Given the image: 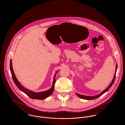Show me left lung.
<instances>
[{
	"label": "left lung",
	"instance_id": "8db88e82",
	"mask_svg": "<svg viewBox=\"0 0 125 125\" xmlns=\"http://www.w3.org/2000/svg\"><path fill=\"white\" fill-rule=\"evenodd\" d=\"M117 64H116V70H115V75H114V78L113 79V81H112L111 83L110 84V85L107 87V88H106V89H105L102 92H101L100 94H99V95H97V96H84V95H80V94H79L78 93H76V95L78 97H79V98H81V99H85V100H94V99H96L98 98H99V97H100L101 96H102L103 94H104L105 92H106V91H107L109 89H110V88L112 87V86L113 85L114 81H115V76H116V70H117Z\"/></svg>",
	"mask_w": 125,
	"mask_h": 125
}]
</instances>
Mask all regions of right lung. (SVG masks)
<instances>
[{
	"label": "right lung",
	"mask_w": 125,
	"mask_h": 125,
	"mask_svg": "<svg viewBox=\"0 0 125 125\" xmlns=\"http://www.w3.org/2000/svg\"><path fill=\"white\" fill-rule=\"evenodd\" d=\"M10 72L11 73V75H12L13 80L14 82L15 83V84H16V85L17 86V87L20 90L22 91L23 92H24L25 94H26L27 96H28L30 98H32L33 99L43 100V99H45V98L48 97L49 96H50L52 93V92L53 91L55 83L56 81V80L55 78L56 73L55 74L54 76V80L52 86L50 89H49L47 91H45L39 92V93H36V92H33L30 90H28V89H26V88H24L18 81V80L17 79L16 76L15 75L13 70V68H12V66L11 60H10Z\"/></svg>",
	"instance_id": "obj_1"
}]
</instances>
